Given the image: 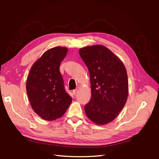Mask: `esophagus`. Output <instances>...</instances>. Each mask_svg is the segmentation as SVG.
<instances>
[{"label":"esophagus","instance_id":"obj_1","mask_svg":"<svg viewBox=\"0 0 159 159\" xmlns=\"http://www.w3.org/2000/svg\"><path fill=\"white\" fill-rule=\"evenodd\" d=\"M79 89H80L79 88H76V89L73 91V93H74V95H75L76 93H78V92L79 91Z\"/></svg>","mask_w":159,"mask_h":159}]
</instances>
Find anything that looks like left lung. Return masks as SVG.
Instances as JSON below:
<instances>
[{
    "instance_id": "8db88e82",
    "label": "left lung",
    "mask_w": 159,
    "mask_h": 159,
    "mask_svg": "<svg viewBox=\"0 0 159 159\" xmlns=\"http://www.w3.org/2000/svg\"><path fill=\"white\" fill-rule=\"evenodd\" d=\"M79 53L88 68L91 89L85 114L95 124H107L118 116L127 102L129 83L125 67L103 45L86 46Z\"/></svg>"
}]
</instances>
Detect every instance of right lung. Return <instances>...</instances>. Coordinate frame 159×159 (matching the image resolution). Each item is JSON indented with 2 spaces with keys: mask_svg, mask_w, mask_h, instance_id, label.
Returning a JSON list of instances; mask_svg holds the SVG:
<instances>
[{
  "mask_svg": "<svg viewBox=\"0 0 159 159\" xmlns=\"http://www.w3.org/2000/svg\"><path fill=\"white\" fill-rule=\"evenodd\" d=\"M68 51L61 46L48 50L34 63L28 75L26 92L32 108L46 121L61 117L71 103L60 71Z\"/></svg>",
  "mask_w": 159,
  "mask_h": 159,
  "instance_id": "add662e5",
  "label": "right lung"
}]
</instances>
